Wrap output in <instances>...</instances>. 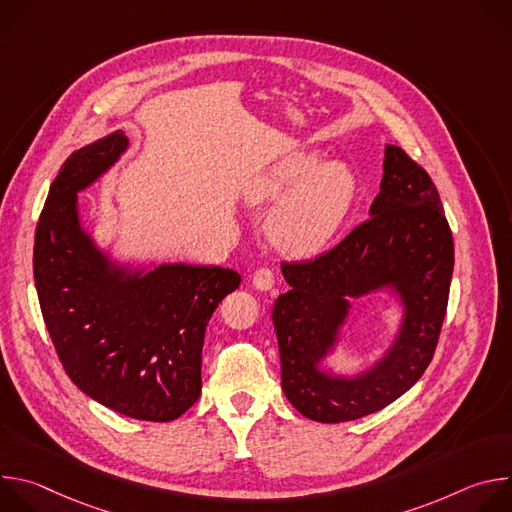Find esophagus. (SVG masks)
<instances>
[{
  "label": "esophagus",
  "mask_w": 512,
  "mask_h": 512,
  "mask_svg": "<svg viewBox=\"0 0 512 512\" xmlns=\"http://www.w3.org/2000/svg\"><path fill=\"white\" fill-rule=\"evenodd\" d=\"M251 281H253V285H255L259 291H267V289L273 287L275 277H273V271H271L269 267H259V269L253 273Z\"/></svg>",
  "instance_id": "obj_1"
}]
</instances>
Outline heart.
Segmentation results:
<instances>
[{
  "mask_svg": "<svg viewBox=\"0 0 512 512\" xmlns=\"http://www.w3.org/2000/svg\"><path fill=\"white\" fill-rule=\"evenodd\" d=\"M287 189L290 192L269 216L267 233L279 251L308 257L338 233L354 204L358 182L346 162L320 164L318 152H294L255 176L245 190V200L253 206L267 204Z\"/></svg>",
  "mask_w": 512,
  "mask_h": 512,
  "instance_id": "b5f03b06",
  "label": "heart"
}]
</instances>
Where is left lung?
I'll return each instance as SVG.
<instances>
[{
	"mask_svg": "<svg viewBox=\"0 0 512 512\" xmlns=\"http://www.w3.org/2000/svg\"><path fill=\"white\" fill-rule=\"evenodd\" d=\"M381 192L369 221L328 253L281 263L289 291L273 306L281 387L302 415L340 423L381 411L425 373L446 318L454 239L429 174L397 145H387ZM389 288L404 318L390 350L352 378L328 374L321 360L339 339L350 301Z\"/></svg>",
	"mask_w": 512,
	"mask_h": 512,
	"instance_id": "obj_1",
	"label": "left lung"
}]
</instances>
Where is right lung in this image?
<instances>
[{"mask_svg": "<svg viewBox=\"0 0 512 512\" xmlns=\"http://www.w3.org/2000/svg\"><path fill=\"white\" fill-rule=\"evenodd\" d=\"M115 131L72 154L50 184L34 239L44 324L70 381L141 421H172L200 397L206 324L241 283L233 269L115 263L83 229L79 192L127 150Z\"/></svg>", "mask_w": 512, "mask_h": 512, "instance_id": "1", "label": "right lung"}]
</instances>
